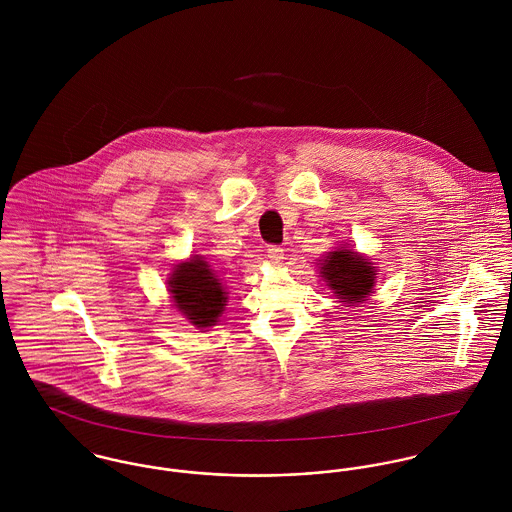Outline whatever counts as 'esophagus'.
I'll return each instance as SVG.
<instances>
[{
    "label": "esophagus",
    "instance_id": "1",
    "mask_svg": "<svg viewBox=\"0 0 512 512\" xmlns=\"http://www.w3.org/2000/svg\"><path fill=\"white\" fill-rule=\"evenodd\" d=\"M267 257L271 259V263L273 265H283L284 261V253H283V247H279V245H271L269 249H267Z\"/></svg>",
    "mask_w": 512,
    "mask_h": 512
}]
</instances>
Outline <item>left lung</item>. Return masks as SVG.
I'll return each mask as SVG.
<instances>
[{"instance_id": "obj_1", "label": "left lung", "mask_w": 512, "mask_h": 512, "mask_svg": "<svg viewBox=\"0 0 512 512\" xmlns=\"http://www.w3.org/2000/svg\"><path fill=\"white\" fill-rule=\"evenodd\" d=\"M320 265V275L343 304L355 306L373 292L377 269L363 255L340 247L328 253Z\"/></svg>"}]
</instances>
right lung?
Returning <instances> with one entry per match:
<instances>
[{"mask_svg": "<svg viewBox=\"0 0 512 512\" xmlns=\"http://www.w3.org/2000/svg\"><path fill=\"white\" fill-rule=\"evenodd\" d=\"M169 292L178 312L196 328L216 326L228 302L224 284L202 255H194L174 267Z\"/></svg>", "mask_w": 512, "mask_h": 512, "instance_id": "add662e5", "label": "right lung"}]
</instances>
